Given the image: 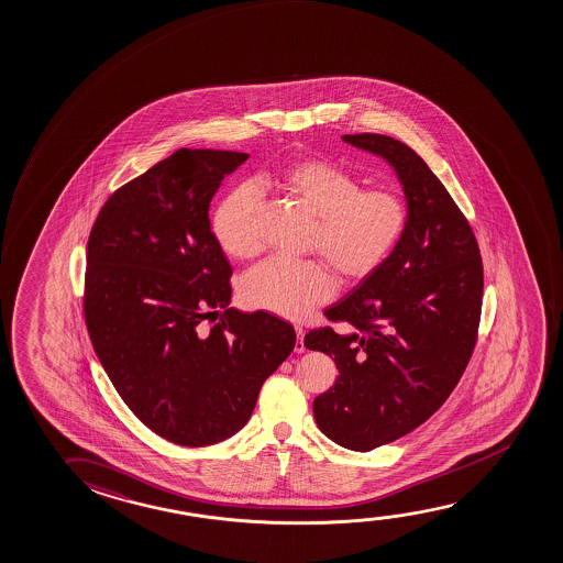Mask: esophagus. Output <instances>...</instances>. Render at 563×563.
<instances>
[{
    "label": "esophagus",
    "instance_id": "esophagus-1",
    "mask_svg": "<svg viewBox=\"0 0 563 563\" xmlns=\"http://www.w3.org/2000/svg\"><path fill=\"white\" fill-rule=\"evenodd\" d=\"M294 351H306V344H303V329L300 325H296V344H294Z\"/></svg>",
    "mask_w": 563,
    "mask_h": 563
}]
</instances>
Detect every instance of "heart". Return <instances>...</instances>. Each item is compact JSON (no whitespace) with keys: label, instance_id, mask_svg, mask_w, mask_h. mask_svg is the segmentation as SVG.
I'll return each mask as SVG.
<instances>
[{"label":"heart","instance_id":"b5f03b06","mask_svg":"<svg viewBox=\"0 0 563 563\" xmlns=\"http://www.w3.org/2000/svg\"><path fill=\"white\" fill-rule=\"evenodd\" d=\"M271 186L318 217L310 250L323 255L346 280H360L379 269L407 232V201L391 189H364L339 164L292 161L257 179V188ZM257 212L260 194L252 186L232 189L212 212V234L230 257L250 260L261 252ZM334 288L333 271L325 261L271 257L245 273L240 294L250 308L302 319L327 302Z\"/></svg>","mask_w":563,"mask_h":563}]
</instances>
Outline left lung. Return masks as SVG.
Listing matches in <instances>:
<instances>
[{
    "mask_svg": "<svg viewBox=\"0 0 563 563\" xmlns=\"http://www.w3.org/2000/svg\"><path fill=\"white\" fill-rule=\"evenodd\" d=\"M343 139L391 164L408 205L391 257L325 311L351 333L319 327L303 339L339 369L313 400L319 430L372 451L424 424L455 389L478 339L484 271L468 220L412 148L379 133Z\"/></svg>",
    "mask_w": 563,
    "mask_h": 563,
    "instance_id": "8db88e82",
    "label": "left lung"
}]
</instances>
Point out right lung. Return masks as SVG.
<instances>
[{"mask_svg":"<svg viewBox=\"0 0 563 563\" xmlns=\"http://www.w3.org/2000/svg\"><path fill=\"white\" fill-rule=\"evenodd\" d=\"M245 153L179 148L98 212L82 311L110 382L148 430L186 448L234 435L296 344L290 323L229 308L232 267L209 203ZM214 314L220 321L205 328Z\"/></svg>","mask_w":563,"mask_h":563,"instance_id":"1","label":"right lung"}]
</instances>
